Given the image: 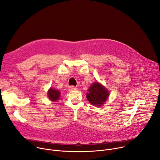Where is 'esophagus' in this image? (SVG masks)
<instances>
[{"mask_svg":"<svg viewBox=\"0 0 160 160\" xmlns=\"http://www.w3.org/2000/svg\"><path fill=\"white\" fill-rule=\"evenodd\" d=\"M78 88L76 87H75L74 86H71L69 87V91H74V90H77Z\"/></svg>","mask_w":160,"mask_h":160,"instance_id":"34e87169","label":"esophagus"}]
</instances>
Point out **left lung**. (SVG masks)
<instances>
[{
	"label": "left lung",
	"mask_w": 160,
	"mask_h": 160,
	"mask_svg": "<svg viewBox=\"0 0 160 160\" xmlns=\"http://www.w3.org/2000/svg\"><path fill=\"white\" fill-rule=\"evenodd\" d=\"M108 91L100 83H93L88 89L86 98L89 103L93 105H102L107 100Z\"/></svg>",
	"instance_id": "left-lung-1"
}]
</instances>
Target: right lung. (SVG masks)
<instances>
[{
    "label": "right lung",
    "mask_w": 160,
    "mask_h": 160,
    "mask_svg": "<svg viewBox=\"0 0 160 160\" xmlns=\"http://www.w3.org/2000/svg\"><path fill=\"white\" fill-rule=\"evenodd\" d=\"M60 92H59V91L56 90L55 89L50 88L48 91V98L52 102L58 100L60 97Z\"/></svg>",
    "instance_id": "add662e5"
}]
</instances>
